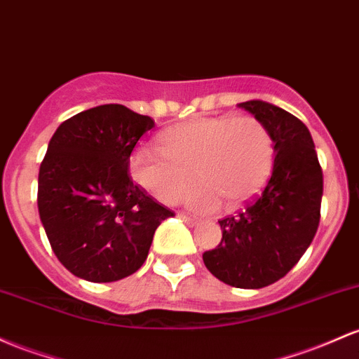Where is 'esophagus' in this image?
Masks as SVG:
<instances>
[{"label": "esophagus", "mask_w": 359, "mask_h": 359, "mask_svg": "<svg viewBox=\"0 0 359 359\" xmlns=\"http://www.w3.org/2000/svg\"><path fill=\"white\" fill-rule=\"evenodd\" d=\"M179 218L182 219V222H186L187 224H191V226L198 224V219H194L192 216H189V215H184V212H179Z\"/></svg>", "instance_id": "34e87169"}]
</instances>
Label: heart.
I'll list each match as a JSON object with an SVG mask.
<instances>
[{
    "instance_id": "b5f03b06",
    "label": "heart",
    "mask_w": 359,
    "mask_h": 359,
    "mask_svg": "<svg viewBox=\"0 0 359 359\" xmlns=\"http://www.w3.org/2000/svg\"><path fill=\"white\" fill-rule=\"evenodd\" d=\"M158 149L137 148L129 156V173L141 189L165 204L189 196L196 211L210 212L222 204L235 210L254 198L273 168L271 133L255 117H196L165 129Z\"/></svg>"
}]
</instances>
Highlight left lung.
<instances>
[{
    "label": "left lung",
    "mask_w": 359,
    "mask_h": 359,
    "mask_svg": "<svg viewBox=\"0 0 359 359\" xmlns=\"http://www.w3.org/2000/svg\"><path fill=\"white\" fill-rule=\"evenodd\" d=\"M238 107L254 114L274 141V167L261 194L219 219L223 238L203 254L208 271L235 288L259 290L291 271L309 249L320 222L324 177L309 128L262 100Z\"/></svg>",
    "instance_id": "left-lung-1"
}]
</instances>
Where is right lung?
I'll return each instance as SVG.
<instances>
[{"label": "right lung", "mask_w": 359, "mask_h": 359, "mask_svg": "<svg viewBox=\"0 0 359 359\" xmlns=\"http://www.w3.org/2000/svg\"><path fill=\"white\" fill-rule=\"evenodd\" d=\"M153 128L151 117L107 104L69 117L50 137L37 206L71 274L92 283L131 276L147 261L158 224L173 216L129 175V156Z\"/></svg>", "instance_id": "right-lung-1"}]
</instances>
